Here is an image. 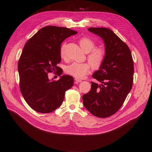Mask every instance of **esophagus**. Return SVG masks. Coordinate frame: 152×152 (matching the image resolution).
I'll list each match as a JSON object with an SVG mask.
<instances>
[{"mask_svg":"<svg viewBox=\"0 0 152 152\" xmlns=\"http://www.w3.org/2000/svg\"><path fill=\"white\" fill-rule=\"evenodd\" d=\"M75 83H79V82H82V80L81 79H77V78H75Z\"/></svg>","mask_w":152,"mask_h":152,"instance_id":"obj_1","label":"esophagus"}]
</instances>
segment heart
<instances>
[{
  "mask_svg": "<svg viewBox=\"0 0 152 152\" xmlns=\"http://www.w3.org/2000/svg\"><path fill=\"white\" fill-rule=\"evenodd\" d=\"M79 43L82 49L85 53H89L87 58L94 68L100 67L103 64L106 51L101 48H96L95 42L90 38L82 37L79 40ZM66 44H63L60 49L61 57H65V48ZM90 70V65L87 62H73L65 69L66 73L73 76L77 79H82L86 76Z\"/></svg>",
  "mask_w": 152,
  "mask_h": 152,
  "instance_id": "heart-1",
  "label": "heart"
}]
</instances>
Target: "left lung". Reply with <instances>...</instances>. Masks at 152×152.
<instances>
[{
	"instance_id": "left-lung-1",
	"label": "left lung",
	"mask_w": 152,
	"mask_h": 152,
	"mask_svg": "<svg viewBox=\"0 0 152 152\" xmlns=\"http://www.w3.org/2000/svg\"><path fill=\"white\" fill-rule=\"evenodd\" d=\"M88 30L103 39L106 56L99 70L92 75L102 84L91 82V90L82 96L83 103L93 115L106 118L120 110L132 89L133 59L127 45L111 29L90 28Z\"/></svg>"
}]
</instances>
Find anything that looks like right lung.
Returning <instances> with one entry per match:
<instances>
[{"mask_svg":"<svg viewBox=\"0 0 152 152\" xmlns=\"http://www.w3.org/2000/svg\"><path fill=\"white\" fill-rule=\"evenodd\" d=\"M77 33L67 28L48 26L40 29L25 44L18 62L20 89L34 111L45 114L53 111L61 105L66 91L73 86L74 79L70 75L50 80L48 74L55 71L58 76L62 73L57 66L61 59V45Z\"/></svg>","mask_w":152,"mask_h":152,"instance_id":"right-lung-1","label":"right lung"}]
</instances>
